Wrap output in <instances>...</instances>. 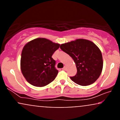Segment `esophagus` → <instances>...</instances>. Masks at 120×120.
I'll return each instance as SVG.
<instances>
[{"label": "esophagus", "mask_w": 120, "mask_h": 120, "mask_svg": "<svg viewBox=\"0 0 120 120\" xmlns=\"http://www.w3.org/2000/svg\"><path fill=\"white\" fill-rule=\"evenodd\" d=\"M66 69H67V68H66V66H64V68H63V70H64V71H66Z\"/></svg>", "instance_id": "1"}]
</instances>
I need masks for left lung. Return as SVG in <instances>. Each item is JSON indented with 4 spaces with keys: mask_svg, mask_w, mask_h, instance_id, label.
Masks as SVG:
<instances>
[{
    "mask_svg": "<svg viewBox=\"0 0 120 120\" xmlns=\"http://www.w3.org/2000/svg\"><path fill=\"white\" fill-rule=\"evenodd\" d=\"M63 51L73 59L77 73L71 79L81 86L94 83L99 77L103 69V61L101 51L91 41L85 39L62 44Z\"/></svg>",
    "mask_w": 120,
    "mask_h": 120,
    "instance_id": "left-lung-1",
    "label": "left lung"
}]
</instances>
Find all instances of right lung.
<instances>
[{"label": "right lung", "instance_id": "right-lung-1", "mask_svg": "<svg viewBox=\"0 0 120 120\" xmlns=\"http://www.w3.org/2000/svg\"><path fill=\"white\" fill-rule=\"evenodd\" d=\"M60 47L46 38H38L27 42L21 52L20 66L27 82L36 87H43L55 79L58 71L53 53Z\"/></svg>", "mask_w": 120, "mask_h": 120}]
</instances>
